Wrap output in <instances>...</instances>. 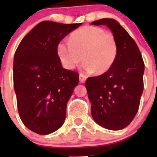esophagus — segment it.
Masks as SVG:
<instances>
[{
  "instance_id": "esophagus-1",
  "label": "esophagus",
  "mask_w": 157,
  "mask_h": 157,
  "mask_svg": "<svg viewBox=\"0 0 157 157\" xmlns=\"http://www.w3.org/2000/svg\"><path fill=\"white\" fill-rule=\"evenodd\" d=\"M79 79H80V83H84L86 80V77L85 75H83V74H80V76H79Z\"/></svg>"
}]
</instances>
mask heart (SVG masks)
I'll list each match as a JSON object with an SVG mask.
<instances>
[{
	"label": "heart",
	"instance_id": "b5f03b06",
	"mask_svg": "<svg viewBox=\"0 0 157 157\" xmlns=\"http://www.w3.org/2000/svg\"><path fill=\"white\" fill-rule=\"evenodd\" d=\"M118 51L113 35L102 28L92 26L75 30L71 34L70 41L61 40L57 46L58 55L65 68L74 69L83 59V71L96 74H103L112 67Z\"/></svg>",
	"mask_w": 157,
	"mask_h": 157
}]
</instances>
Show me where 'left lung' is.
Here are the masks:
<instances>
[{
	"mask_svg": "<svg viewBox=\"0 0 157 157\" xmlns=\"http://www.w3.org/2000/svg\"><path fill=\"white\" fill-rule=\"evenodd\" d=\"M92 25L107 26L118 44V55L108 71L86 81L91 113L98 124L121 130L135 117L144 90V63L137 44L116 20L104 18Z\"/></svg>",
	"mask_w": 157,
	"mask_h": 157,
	"instance_id": "1",
	"label": "left lung"
}]
</instances>
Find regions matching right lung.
Returning a JSON list of instances; mask_svg holds the SVG:
<instances>
[{
  "label": "right lung",
  "instance_id": "1",
  "mask_svg": "<svg viewBox=\"0 0 157 157\" xmlns=\"http://www.w3.org/2000/svg\"><path fill=\"white\" fill-rule=\"evenodd\" d=\"M81 24L41 22L16 51L13 86L17 109L24 125L36 134H51L64 124L79 74L63 68L57 46Z\"/></svg>",
  "mask_w": 157,
  "mask_h": 157
}]
</instances>
